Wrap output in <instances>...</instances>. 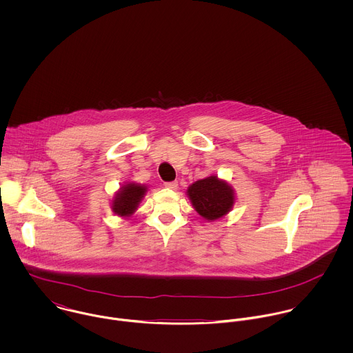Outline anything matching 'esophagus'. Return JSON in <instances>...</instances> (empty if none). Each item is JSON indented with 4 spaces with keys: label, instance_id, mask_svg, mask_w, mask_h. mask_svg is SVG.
<instances>
[{
    "label": "esophagus",
    "instance_id": "1",
    "mask_svg": "<svg viewBox=\"0 0 353 353\" xmlns=\"http://www.w3.org/2000/svg\"><path fill=\"white\" fill-rule=\"evenodd\" d=\"M164 186H165L167 189H170V190H175V189L178 188V182H176V181H174V182H165Z\"/></svg>",
    "mask_w": 353,
    "mask_h": 353
}]
</instances>
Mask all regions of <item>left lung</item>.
Returning a JSON list of instances; mask_svg holds the SVG:
<instances>
[{
  "mask_svg": "<svg viewBox=\"0 0 353 353\" xmlns=\"http://www.w3.org/2000/svg\"><path fill=\"white\" fill-rule=\"evenodd\" d=\"M186 193L196 212L208 221L225 216L235 203L232 186L216 175L196 181Z\"/></svg>",
  "mask_w": 353,
  "mask_h": 353,
  "instance_id": "obj_1",
  "label": "left lung"
}]
</instances>
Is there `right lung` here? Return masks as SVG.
<instances>
[{"label": "right lung", "instance_id": "obj_1", "mask_svg": "<svg viewBox=\"0 0 353 353\" xmlns=\"http://www.w3.org/2000/svg\"><path fill=\"white\" fill-rule=\"evenodd\" d=\"M148 188L145 185L126 182L121 189L115 193L111 209L119 217H130L139 208L140 202L144 199Z\"/></svg>", "mask_w": 353, "mask_h": 353}]
</instances>
